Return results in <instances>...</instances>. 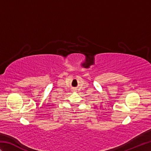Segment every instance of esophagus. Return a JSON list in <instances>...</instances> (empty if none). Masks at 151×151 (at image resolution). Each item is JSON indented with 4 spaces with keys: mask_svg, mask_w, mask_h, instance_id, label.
<instances>
[{
    "mask_svg": "<svg viewBox=\"0 0 151 151\" xmlns=\"http://www.w3.org/2000/svg\"><path fill=\"white\" fill-rule=\"evenodd\" d=\"M74 90H75V89H74Z\"/></svg>",
    "mask_w": 151,
    "mask_h": 151,
    "instance_id": "esophagus-1",
    "label": "esophagus"
}]
</instances>
